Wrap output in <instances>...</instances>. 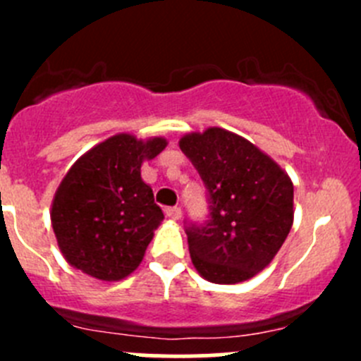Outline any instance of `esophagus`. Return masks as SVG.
Returning a JSON list of instances; mask_svg holds the SVG:
<instances>
[{"label":"esophagus","mask_w":361,"mask_h":361,"mask_svg":"<svg viewBox=\"0 0 361 361\" xmlns=\"http://www.w3.org/2000/svg\"><path fill=\"white\" fill-rule=\"evenodd\" d=\"M166 214L171 218V220H180V218H181V207H178V206L167 207Z\"/></svg>","instance_id":"34e87169"}]
</instances>
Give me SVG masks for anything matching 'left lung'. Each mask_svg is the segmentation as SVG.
Wrapping results in <instances>:
<instances>
[{
    "mask_svg": "<svg viewBox=\"0 0 361 361\" xmlns=\"http://www.w3.org/2000/svg\"><path fill=\"white\" fill-rule=\"evenodd\" d=\"M180 148L202 178L211 204V220L187 228L192 264L216 285L251 279L288 238L292 180L251 141L221 127L185 134Z\"/></svg>",
    "mask_w": 361,
    "mask_h": 361,
    "instance_id": "8db88e82",
    "label": "left lung"
}]
</instances>
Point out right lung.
Listing matches in <instances>:
<instances>
[{
  "instance_id": "right-lung-1",
  "label": "right lung",
  "mask_w": 361,
  "mask_h": 361,
  "mask_svg": "<svg viewBox=\"0 0 361 361\" xmlns=\"http://www.w3.org/2000/svg\"><path fill=\"white\" fill-rule=\"evenodd\" d=\"M167 140L120 133L82 155L57 187L50 209L57 246L71 267L120 281L140 267L164 213L141 180V164Z\"/></svg>"
}]
</instances>
